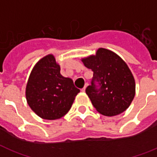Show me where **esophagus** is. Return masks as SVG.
<instances>
[{
  "label": "esophagus",
  "mask_w": 157,
  "mask_h": 157,
  "mask_svg": "<svg viewBox=\"0 0 157 157\" xmlns=\"http://www.w3.org/2000/svg\"><path fill=\"white\" fill-rule=\"evenodd\" d=\"M88 85H89V84H88V83H85V86H84V88H83V89H81V91H82V92H85V89H86V88H87V87H88Z\"/></svg>",
  "instance_id": "34e87169"
}]
</instances>
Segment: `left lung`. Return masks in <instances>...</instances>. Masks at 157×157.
Listing matches in <instances>:
<instances>
[{"instance_id": "obj_1", "label": "left lung", "mask_w": 157, "mask_h": 157, "mask_svg": "<svg viewBox=\"0 0 157 157\" xmlns=\"http://www.w3.org/2000/svg\"><path fill=\"white\" fill-rule=\"evenodd\" d=\"M81 60L93 72L85 92L97 111L107 117L125 111L136 93L135 80L127 64L115 52L103 48Z\"/></svg>"}]
</instances>
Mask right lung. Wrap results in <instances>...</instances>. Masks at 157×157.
Returning <instances> with one entry per match:
<instances>
[{"label": "right lung", "instance_id": "right-lung-1", "mask_svg": "<svg viewBox=\"0 0 157 157\" xmlns=\"http://www.w3.org/2000/svg\"><path fill=\"white\" fill-rule=\"evenodd\" d=\"M60 67L53 55L40 59L29 75L25 89L28 105L44 120H56L69 110L80 89L71 78L60 74Z\"/></svg>", "mask_w": 157, "mask_h": 157}]
</instances>
